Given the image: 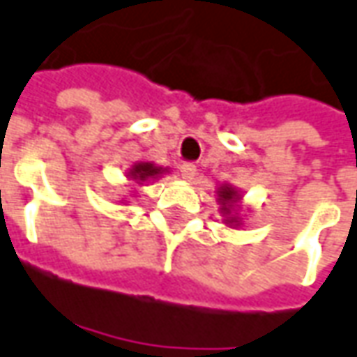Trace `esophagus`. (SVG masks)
Masks as SVG:
<instances>
[{
	"mask_svg": "<svg viewBox=\"0 0 357 357\" xmlns=\"http://www.w3.org/2000/svg\"><path fill=\"white\" fill-rule=\"evenodd\" d=\"M178 173H181L184 181H192L196 176V165H192V162H183L178 167Z\"/></svg>",
	"mask_w": 357,
	"mask_h": 357,
	"instance_id": "esophagus-1",
	"label": "esophagus"
}]
</instances>
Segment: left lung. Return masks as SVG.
<instances>
[{
    "instance_id": "1",
    "label": "left lung",
    "mask_w": 357,
    "mask_h": 357,
    "mask_svg": "<svg viewBox=\"0 0 357 357\" xmlns=\"http://www.w3.org/2000/svg\"><path fill=\"white\" fill-rule=\"evenodd\" d=\"M218 200L222 202V214L226 216V222H229V224H236L238 226V218L236 216H231V208H234V202L236 200H240V196H238V192L231 188V186H222L220 188V192H218Z\"/></svg>"
}]
</instances>
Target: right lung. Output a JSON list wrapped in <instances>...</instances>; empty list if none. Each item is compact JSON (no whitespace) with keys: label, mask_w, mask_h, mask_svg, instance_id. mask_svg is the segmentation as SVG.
<instances>
[{"label":"right lung","mask_w":357,"mask_h":357,"mask_svg":"<svg viewBox=\"0 0 357 357\" xmlns=\"http://www.w3.org/2000/svg\"><path fill=\"white\" fill-rule=\"evenodd\" d=\"M161 173V167H155L153 162H137V165L129 171V176L135 178V181H139V183H145V181H149V178L159 176Z\"/></svg>","instance_id":"right-lung-1"}]
</instances>
